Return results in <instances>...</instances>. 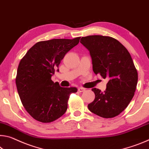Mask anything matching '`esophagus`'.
<instances>
[{"label": "esophagus", "mask_w": 149, "mask_h": 149, "mask_svg": "<svg viewBox=\"0 0 149 149\" xmlns=\"http://www.w3.org/2000/svg\"><path fill=\"white\" fill-rule=\"evenodd\" d=\"M86 91V89L84 88V87H79L78 88V91L79 92H84Z\"/></svg>", "instance_id": "obj_1"}]
</instances>
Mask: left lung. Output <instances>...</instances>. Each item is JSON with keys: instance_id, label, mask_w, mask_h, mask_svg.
<instances>
[{"instance_id": "1", "label": "left lung", "mask_w": 149, "mask_h": 149, "mask_svg": "<svg viewBox=\"0 0 149 149\" xmlns=\"http://www.w3.org/2000/svg\"><path fill=\"white\" fill-rule=\"evenodd\" d=\"M80 42L89 51L93 72L107 78L106 90L91 89L95 100L88 105L91 112L103 118L117 116L133 99L138 74L128 50L110 36L93 35L82 37Z\"/></svg>"}]
</instances>
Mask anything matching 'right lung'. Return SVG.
Returning a JSON list of instances; mask_svg holds the SVG:
<instances>
[{
    "label": "right lung",
    "instance_id": "right-lung-1",
    "mask_svg": "<svg viewBox=\"0 0 149 149\" xmlns=\"http://www.w3.org/2000/svg\"><path fill=\"white\" fill-rule=\"evenodd\" d=\"M74 39H52L35 44L20 60L16 85L24 107L31 117L50 123L62 117L76 87H62L51 79L65 54L78 44Z\"/></svg>",
    "mask_w": 149,
    "mask_h": 149
}]
</instances>
